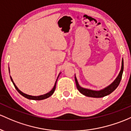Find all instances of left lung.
<instances>
[{"label":"left lung","mask_w":131,"mask_h":131,"mask_svg":"<svg viewBox=\"0 0 131 131\" xmlns=\"http://www.w3.org/2000/svg\"><path fill=\"white\" fill-rule=\"evenodd\" d=\"M123 70H124V61H123V58L122 59V65H121V69L120 70V72L117 75L116 79L113 81L112 83L108 86L105 87V89L100 90H93L91 89H85V88L82 87L79 85V83H78L77 79L76 78L75 75V81L76 86L78 90L82 94L86 96H89V97H92V98H102L104 96H107V95H110L111 93L118 86L120 82H121L122 75H123Z\"/></svg>","instance_id":"8db88e82"}]
</instances>
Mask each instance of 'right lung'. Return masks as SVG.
Listing matches in <instances>:
<instances>
[{"instance_id": "1", "label": "right lung", "mask_w": 131, "mask_h": 131, "mask_svg": "<svg viewBox=\"0 0 131 131\" xmlns=\"http://www.w3.org/2000/svg\"><path fill=\"white\" fill-rule=\"evenodd\" d=\"M8 70H9V72H10L9 67H8ZM60 74H61V73H60L59 74L58 77V78H57L56 81V82H55V84H54V87L52 88V89L49 92H48V93H47L46 94H44V95H39V96H32V95H27V94L24 93H23V92H22L21 91H20V90L18 89V87H17V86H16V85L15 84V83L14 82V81H13V79H12V78L11 77V76H10V79H11L12 82L13 84H14V85L15 88L16 90H17V91H18V92L20 94V95H21L22 96H24L25 98H27V99H29V100H42L46 99V98H49V96H51V95H52V94L54 93V91H55V89H56V86L57 81H58V77H59V76Z\"/></svg>"}]
</instances>
